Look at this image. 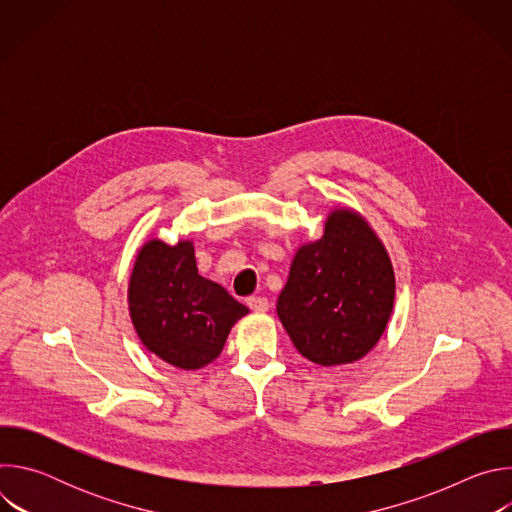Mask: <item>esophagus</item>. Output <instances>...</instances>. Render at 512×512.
<instances>
[{
    "mask_svg": "<svg viewBox=\"0 0 512 512\" xmlns=\"http://www.w3.org/2000/svg\"><path fill=\"white\" fill-rule=\"evenodd\" d=\"M247 306H249L253 312H257V314H263V312L269 310L267 298H261V296H251V298L247 300Z\"/></svg>",
    "mask_w": 512,
    "mask_h": 512,
    "instance_id": "1",
    "label": "esophagus"
}]
</instances>
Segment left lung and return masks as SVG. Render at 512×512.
<instances>
[{"mask_svg": "<svg viewBox=\"0 0 512 512\" xmlns=\"http://www.w3.org/2000/svg\"><path fill=\"white\" fill-rule=\"evenodd\" d=\"M395 306V269L367 218L328 210L324 235L302 243L277 298V316L302 356L350 364L381 340Z\"/></svg>", "mask_w": 512, "mask_h": 512, "instance_id": "1", "label": "left lung"}]
</instances>
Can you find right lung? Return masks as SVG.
I'll return each instance as SVG.
<instances>
[{"instance_id": "obj_1", "label": "right lung", "mask_w": 512, "mask_h": 512, "mask_svg": "<svg viewBox=\"0 0 512 512\" xmlns=\"http://www.w3.org/2000/svg\"><path fill=\"white\" fill-rule=\"evenodd\" d=\"M129 318L141 344L182 371L221 354L231 328L249 314L229 291L198 273L194 243L145 241L127 283Z\"/></svg>"}]
</instances>
